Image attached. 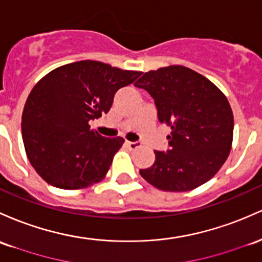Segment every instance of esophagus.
<instances>
[{
  "label": "esophagus",
  "instance_id": "obj_1",
  "mask_svg": "<svg viewBox=\"0 0 262 262\" xmlns=\"http://www.w3.org/2000/svg\"><path fill=\"white\" fill-rule=\"evenodd\" d=\"M126 145H128L129 149H137L142 144L139 142H126Z\"/></svg>",
  "mask_w": 262,
  "mask_h": 262
}]
</instances>
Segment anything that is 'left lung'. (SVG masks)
I'll return each instance as SVG.
<instances>
[{"label":"left lung","mask_w":262,"mask_h":262,"mask_svg":"<svg viewBox=\"0 0 262 262\" xmlns=\"http://www.w3.org/2000/svg\"><path fill=\"white\" fill-rule=\"evenodd\" d=\"M153 97L160 123L170 126L169 149L139 173L164 191H189L209 182L228 159L234 116L214 83L184 66L149 71L134 83Z\"/></svg>","instance_id":"left-lung-1"}]
</instances>
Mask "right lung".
<instances>
[{
  "label": "right lung",
  "instance_id": "1",
  "mask_svg": "<svg viewBox=\"0 0 262 262\" xmlns=\"http://www.w3.org/2000/svg\"><path fill=\"white\" fill-rule=\"evenodd\" d=\"M140 74L79 61L56 68L34 85L22 114V138L28 160L45 182L76 190L105 177L124 139L102 137L88 122L108 113L114 94Z\"/></svg>",
  "mask_w": 262,
  "mask_h": 262
}]
</instances>
